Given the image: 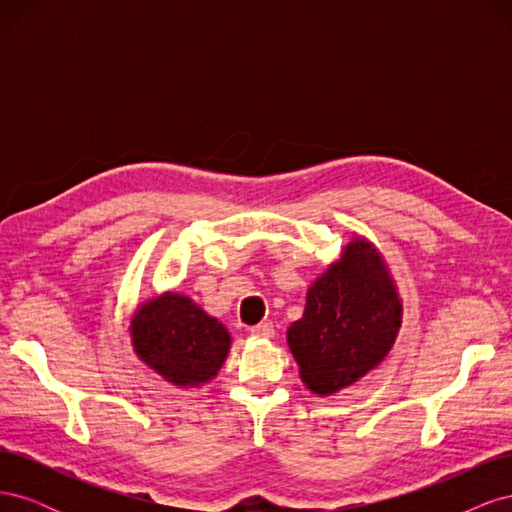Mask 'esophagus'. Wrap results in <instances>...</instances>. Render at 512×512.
Listing matches in <instances>:
<instances>
[{"mask_svg":"<svg viewBox=\"0 0 512 512\" xmlns=\"http://www.w3.org/2000/svg\"><path fill=\"white\" fill-rule=\"evenodd\" d=\"M250 333H252V335H256V337H273L275 329H273V324H271V322H258L256 327H252V329H250Z\"/></svg>","mask_w":512,"mask_h":512,"instance_id":"obj_1","label":"esophagus"}]
</instances>
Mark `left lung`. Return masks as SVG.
<instances>
[{
    "label": "left lung",
    "mask_w": 512,
    "mask_h": 512,
    "mask_svg": "<svg viewBox=\"0 0 512 512\" xmlns=\"http://www.w3.org/2000/svg\"><path fill=\"white\" fill-rule=\"evenodd\" d=\"M399 324L401 305L386 265L374 245L354 239L309 288L303 318L288 329V346L303 382L329 395L384 359Z\"/></svg>",
    "instance_id": "left-lung-1"
}]
</instances>
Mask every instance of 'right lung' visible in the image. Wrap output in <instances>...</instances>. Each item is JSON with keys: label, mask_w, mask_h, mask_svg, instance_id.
Instances as JSON below:
<instances>
[{"label": "right lung", "mask_w": 512, "mask_h": 512, "mask_svg": "<svg viewBox=\"0 0 512 512\" xmlns=\"http://www.w3.org/2000/svg\"><path fill=\"white\" fill-rule=\"evenodd\" d=\"M132 344L141 359L179 386H196L218 374L230 335L192 299L179 294L145 303L132 320Z\"/></svg>", "instance_id": "obj_1"}]
</instances>
